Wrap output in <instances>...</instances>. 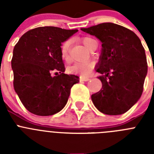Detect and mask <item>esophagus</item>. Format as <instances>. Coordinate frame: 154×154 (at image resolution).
<instances>
[{
  "instance_id": "34e87169",
  "label": "esophagus",
  "mask_w": 154,
  "mask_h": 154,
  "mask_svg": "<svg viewBox=\"0 0 154 154\" xmlns=\"http://www.w3.org/2000/svg\"><path fill=\"white\" fill-rule=\"evenodd\" d=\"M79 80H80V81L87 82V81H89V80H90V79L87 78V77H80Z\"/></svg>"
}]
</instances>
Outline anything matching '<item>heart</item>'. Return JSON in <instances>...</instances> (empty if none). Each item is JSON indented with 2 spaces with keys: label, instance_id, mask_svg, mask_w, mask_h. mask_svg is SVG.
Wrapping results in <instances>:
<instances>
[{
  "label": "heart",
  "instance_id": "heart-1",
  "mask_svg": "<svg viewBox=\"0 0 154 154\" xmlns=\"http://www.w3.org/2000/svg\"><path fill=\"white\" fill-rule=\"evenodd\" d=\"M94 39L89 37H85L82 38V43L84 45L89 48V45H90L91 42L93 41ZM69 48H70V42L67 41V42H64L63 45L61 48V54H62V57L65 60H68L69 59ZM92 68H93V64L91 62H87V63H82V62H76L74 65H71L70 67H69L68 70L70 73H74V74H79L81 75H87L91 72Z\"/></svg>",
  "mask_w": 154,
  "mask_h": 154
}]
</instances>
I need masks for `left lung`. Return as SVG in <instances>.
I'll return each mask as SVG.
<instances>
[{
	"label": "left lung",
	"instance_id": "1",
	"mask_svg": "<svg viewBox=\"0 0 154 154\" xmlns=\"http://www.w3.org/2000/svg\"><path fill=\"white\" fill-rule=\"evenodd\" d=\"M81 30L102 42L96 66V72L103 75L98 77L102 89L91 96L94 106L107 115L125 113L140 98L147 74L140 40L131 30L111 22Z\"/></svg>",
	"mask_w": 154,
	"mask_h": 154
}]
</instances>
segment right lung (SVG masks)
I'll return each mask as SVG.
<instances>
[{"label": "right lung", "mask_w": 154, "mask_h": 154, "mask_svg": "<svg viewBox=\"0 0 154 154\" xmlns=\"http://www.w3.org/2000/svg\"><path fill=\"white\" fill-rule=\"evenodd\" d=\"M77 31L39 27L24 33L14 48V88L31 113L45 116L60 112L67 103L71 88L79 82V76L64 73L61 54L62 42ZM53 72L56 76L51 75Z\"/></svg>", "instance_id": "1"}]
</instances>
